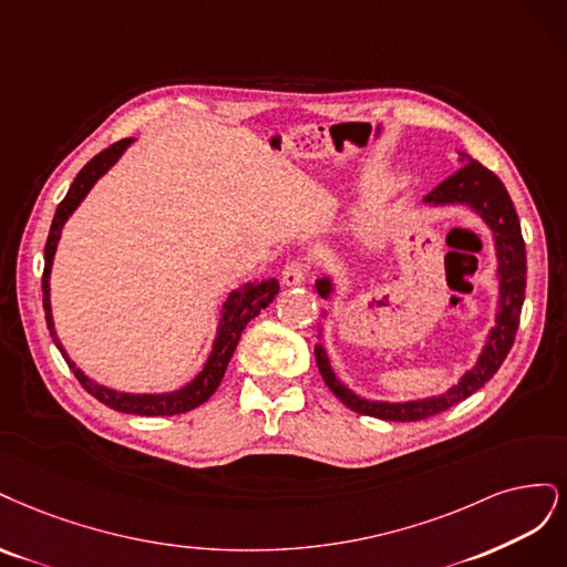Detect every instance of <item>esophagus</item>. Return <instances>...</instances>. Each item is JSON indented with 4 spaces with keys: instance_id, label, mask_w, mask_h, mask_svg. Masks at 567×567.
<instances>
[{
    "instance_id": "esophagus-1",
    "label": "esophagus",
    "mask_w": 567,
    "mask_h": 567,
    "mask_svg": "<svg viewBox=\"0 0 567 567\" xmlns=\"http://www.w3.org/2000/svg\"><path fill=\"white\" fill-rule=\"evenodd\" d=\"M306 276H308V266L303 261H289L282 268V285H287V287L303 285Z\"/></svg>"
}]
</instances>
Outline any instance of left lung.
I'll use <instances>...</instances> for the list:
<instances>
[{
  "mask_svg": "<svg viewBox=\"0 0 567 567\" xmlns=\"http://www.w3.org/2000/svg\"><path fill=\"white\" fill-rule=\"evenodd\" d=\"M456 162H462V169H456L450 178H445L441 186H435L426 197V207H466L476 214L481 221L487 226L492 243H495V257H497V308H495V324L483 341V349L476 362L456 379V383L443 393L414 398V400H372L362 398L353 389L337 377L332 370L330 355L322 346V322L318 324V339L316 343V362L318 370L324 379L327 386L341 400L346 408H351L358 414H368L377 419H386V422H419V419L433 416L437 412H445L462 403L471 393H476L485 381L495 377L502 368L504 358L508 355L511 346H514L520 308L525 299V243L520 235V221L514 203L504 188L502 181L485 169L481 162L466 155L464 151H456ZM316 289L322 299L330 301L334 297V280L332 276H322L316 280ZM330 316V310H322V318Z\"/></svg>",
  "mask_w": 567,
  "mask_h": 567,
  "instance_id": "1",
  "label": "left lung"
}]
</instances>
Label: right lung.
<instances>
[{
	"mask_svg": "<svg viewBox=\"0 0 567 567\" xmlns=\"http://www.w3.org/2000/svg\"><path fill=\"white\" fill-rule=\"evenodd\" d=\"M132 143H134V138L117 141V143L111 145V148H105L103 153H99L94 159H89L84 164V169L75 176V181H72V186L68 190V195L63 197V203L59 205L56 214H53L51 230H49L47 247H44L42 303H44L47 327H49L53 343H56V349L63 353L65 362L70 364V370L75 372V377L80 379V383L91 395L101 400L103 405L113 408L117 412L141 414V416H172V414L190 412L203 403H207L212 393L218 389V383H221L224 374H226L228 362L235 353V346H237V341H240L247 322L257 318L261 310L278 297L280 282L276 278L249 280V282H243L240 287H235L230 291V295L224 301V306H221V313H218V324H216V334H214V341H212V351H209V355L203 364V370H199L181 389L162 391V393H132V391L111 389V386H105V383H99V381L91 379L89 374H84L75 364V360H72L68 355V351L63 349V343L56 334V324H53V313H51L53 257H56L59 240H61V233H63V226L68 224V218L78 212V207L84 203V197L89 195V190L94 188L99 181L115 167L120 157L126 153V148H130Z\"/></svg>",
	"mask_w": 567,
	"mask_h": 567,
	"instance_id": "add662e5",
	"label": "right lung"
}]
</instances>
